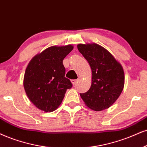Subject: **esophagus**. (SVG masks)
Segmentation results:
<instances>
[{
	"label": "esophagus",
	"instance_id": "1",
	"mask_svg": "<svg viewBox=\"0 0 147 147\" xmlns=\"http://www.w3.org/2000/svg\"><path fill=\"white\" fill-rule=\"evenodd\" d=\"M71 82L72 84L74 85V84H76V82H78V80H71Z\"/></svg>",
	"mask_w": 147,
	"mask_h": 147
}]
</instances>
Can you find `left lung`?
Returning a JSON list of instances; mask_svg holds the SVG:
<instances>
[{"instance_id":"1","label":"left lung","mask_w":147,"mask_h":147,"mask_svg":"<svg viewBox=\"0 0 147 147\" xmlns=\"http://www.w3.org/2000/svg\"><path fill=\"white\" fill-rule=\"evenodd\" d=\"M77 47L92 71L91 86L87 92L80 94L81 98L86 106L95 111L110 108L123 89L122 65L109 51L97 43H80Z\"/></svg>"}]
</instances>
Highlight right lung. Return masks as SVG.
<instances>
[{
  "label": "right lung",
  "mask_w": 147,
  "mask_h": 147,
  "mask_svg": "<svg viewBox=\"0 0 147 147\" xmlns=\"http://www.w3.org/2000/svg\"><path fill=\"white\" fill-rule=\"evenodd\" d=\"M74 49L72 45L49 47L28 63L24 76V88L29 100L45 112L57 110L67 89L72 87L65 77L63 61Z\"/></svg>",
  "instance_id": "1"
}]
</instances>
